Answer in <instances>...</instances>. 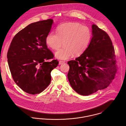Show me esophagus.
Returning <instances> with one entry per match:
<instances>
[{
  "label": "esophagus",
  "mask_w": 126,
  "mask_h": 126,
  "mask_svg": "<svg viewBox=\"0 0 126 126\" xmlns=\"http://www.w3.org/2000/svg\"><path fill=\"white\" fill-rule=\"evenodd\" d=\"M65 63V62H63V61H59V64H60V65H61V64H63V63Z\"/></svg>",
  "instance_id": "esophagus-1"
}]
</instances>
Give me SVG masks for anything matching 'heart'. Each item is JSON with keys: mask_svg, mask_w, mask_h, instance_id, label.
Listing matches in <instances>:
<instances>
[{"mask_svg": "<svg viewBox=\"0 0 126 126\" xmlns=\"http://www.w3.org/2000/svg\"><path fill=\"white\" fill-rule=\"evenodd\" d=\"M57 34L50 32L46 38L47 46L53 50L58 49L63 43V47L55 53L59 60H66L74 54L76 56L82 54L88 47L92 33L90 29L76 22H67L57 28Z\"/></svg>", "mask_w": 126, "mask_h": 126, "instance_id": "heart-1", "label": "heart"}]
</instances>
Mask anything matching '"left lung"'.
Returning a JSON list of instances; mask_svg holds the SVG:
<instances>
[{"instance_id": "8db88e82", "label": "left lung", "mask_w": 126, "mask_h": 126, "mask_svg": "<svg viewBox=\"0 0 126 126\" xmlns=\"http://www.w3.org/2000/svg\"><path fill=\"white\" fill-rule=\"evenodd\" d=\"M92 29L93 36L87 49L75 60L67 63L69 83L82 95L106 88L116 73L114 49L110 37L94 24Z\"/></svg>"}]
</instances>
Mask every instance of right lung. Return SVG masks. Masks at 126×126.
<instances>
[{"mask_svg": "<svg viewBox=\"0 0 126 126\" xmlns=\"http://www.w3.org/2000/svg\"><path fill=\"white\" fill-rule=\"evenodd\" d=\"M53 20L49 19L32 23L14 37L7 53L9 67L18 86L32 94H39L50 84L51 71L58 61L47 48L46 37Z\"/></svg>", "mask_w": 126, "mask_h": 126, "instance_id": "1", "label": "right lung"}]
</instances>
